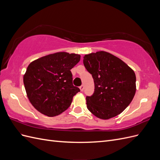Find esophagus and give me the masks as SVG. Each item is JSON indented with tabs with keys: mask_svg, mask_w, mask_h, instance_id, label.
Masks as SVG:
<instances>
[{
	"mask_svg": "<svg viewBox=\"0 0 160 160\" xmlns=\"http://www.w3.org/2000/svg\"><path fill=\"white\" fill-rule=\"evenodd\" d=\"M79 88H80V90H81V91H83V90H84V86L82 85H81L80 87H79Z\"/></svg>",
	"mask_w": 160,
	"mask_h": 160,
	"instance_id": "obj_1",
	"label": "esophagus"
}]
</instances>
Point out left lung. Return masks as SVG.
I'll return each mask as SVG.
<instances>
[{
	"label": "left lung",
	"mask_w": 160,
	"mask_h": 160,
	"mask_svg": "<svg viewBox=\"0 0 160 160\" xmlns=\"http://www.w3.org/2000/svg\"><path fill=\"white\" fill-rule=\"evenodd\" d=\"M83 64L95 84L93 94L86 97L90 112L101 119H109L123 112L136 91V77L133 69L105 51L85 55Z\"/></svg>",
	"instance_id": "1"
}]
</instances>
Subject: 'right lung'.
<instances>
[{"label":"right lung","instance_id":"1","mask_svg":"<svg viewBox=\"0 0 160 160\" xmlns=\"http://www.w3.org/2000/svg\"><path fill=\"white\" fill-rule=\"evenodd\" d=\"M80 59L78 54L58 52L31 62L23 82L28 98L37 111L54 117L68 109L80 91L72 85L71 72Z\"/></svg>","mask_w":160,"mask_h":160}]
</instances>
